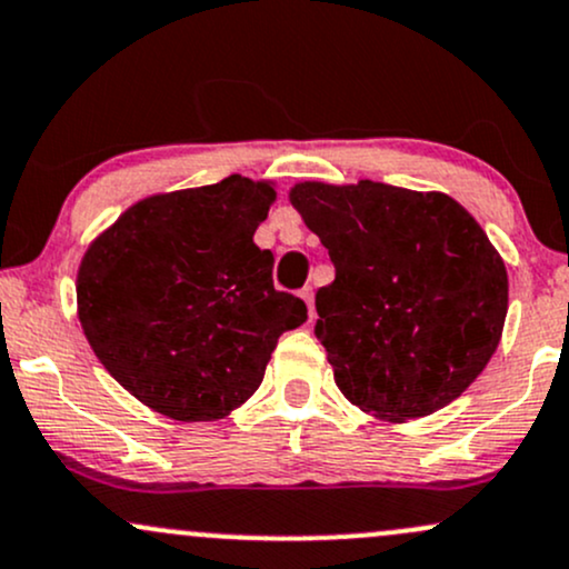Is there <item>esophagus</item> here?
I'll return each mask as SVG.
<instances>
[{"label": "esophagus", "mask_w": 569, "mask_h": 569, "mask_svg": "<svg viewBox=\"0 0 569 569\" xmlns=\"http://www.w3.org/2000/svg\"><path fill=\"white\" fill-rule=\"evenodd\" d=\"M299 297L305 299V305H308V310H310V318H313V289H310V286H305V289L299 291Z\"/></svg>", "instance_id": "1"}]
</instances>
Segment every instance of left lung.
<instances>
[{"mask_svg":"<svg viewBox=\"0 0 569 569\" xmlns=\"http://www.w3.org/2000/svg\"><path fill=\"white\" fill-rule=\"evenodd\" d=\"M335 280L316 337L356 408L405 423L461 397L495 356L508 272L480 223L440 191L305 180L289 193Z\"/></svg>","mask_w":569,"mask_h":569,"instance_id":"8db88e82","label":"left lung"}]
</instances>
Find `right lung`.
I'll list each match as a JSON object with an SVG mask.
<instances>
[{"mask_svg": "<svg viewBox=\"0 0 569 569\" xmlns=\"http://www.w3.org/2000/svg\"><path fill=\"white\" fill-rule=\"evenodd\" d=\"M274 202L267 180L140 199L91 242L78 270L86 340L129 395L174 421H216L259 389L278 337L308 321L272 286L253 232Z\"/></svg>", "mask_w": 569, "mask_h": 569, "instance_id": "right-lung-1", "label": "right lung"}]
</instances>
